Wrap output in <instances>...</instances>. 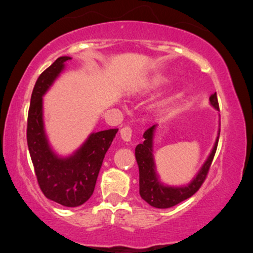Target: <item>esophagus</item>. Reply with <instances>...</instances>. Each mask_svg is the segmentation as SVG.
Here are the masks:
<instances>
[{
    "mask_svg": "<svg viewBox=\"0 0 253 253\" xmlns=\"http://www.w3.org/2000/svg\"><path fill=\"white\" fill-rule=\"evenodd\" d=\"M120 134L124 141H130V139H132V128H130L129 126L124 127V128L121 129Z\"/></svg>",
    "mask_w": 253,
    "mask_h": 253,
    "instance_id": "obj_1",
    "label": "esophagus"
}]
</instances>
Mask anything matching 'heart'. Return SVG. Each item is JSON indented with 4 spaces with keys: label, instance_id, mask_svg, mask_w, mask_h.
I'll return each instance as SVG.
<instances>
[{
    "label": "heart",
    "instance_id": "1",
    "mask_svg": "<svg viewBox=\"0 0 253 253\" xmlns=\"http://www.w3.org/2000/svg\"><path fill=\"white\" fill-rule=\"evenodd\" d=\"M164 82H167V80L165 78H155V80L150 81V82L146 83V86L147 88H157V86H159L161 84H163Z\"/></svg>",
    "mask_w": 253,
    "mask_h": 253
}]
</instances>
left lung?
Wrapping results in <instances>:
<instances>
[{"instance_id":"1","label":"left lung","mask_w":253,"mask_h":253,"mask_svg":"<svg viewBox=\"0 0 253 253\" xmlns=\"http://www.w3.org/2000/svg\"><path fill=\"white\" fill-rule=\"evenodd\" d=\"M210 103L215 110H219L216 92L210 97ZM158 125H153L144 133V143L136 145L135 158L139 167V194L141 199L146 201L150 206L156 208H170L177 203L189 199L201 187L208 170L215 155L217 141H219L220 128L217 130L215 139L211 153L193 179L187 184L170 185L164 183L157 172L155 155H153V145H155V135Z\"/></svg>"}]
</instances>
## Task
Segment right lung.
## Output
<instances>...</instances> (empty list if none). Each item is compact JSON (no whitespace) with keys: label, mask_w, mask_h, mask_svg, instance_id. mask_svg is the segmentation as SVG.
Masks as SVG:
<instances>
[{"label":"right lung","mask_w":253,"mask_h":253,"mask_svg":"<svg viewBox=\"0 0 253 253\" xmlns=\"http://www.w3.org/2000/svg\"><path fill=\"white\" fill-rule=\"evenodd\" d=\"M70 59L69 56L59 57L38 78L28 110L27 144L43 195L65 207H78L94 193L104 155L119 129L91 132L70 155H59L53 149L45 128L42 97Z\"/></svg>","instance_id":"obj_1"}]
</instances>
